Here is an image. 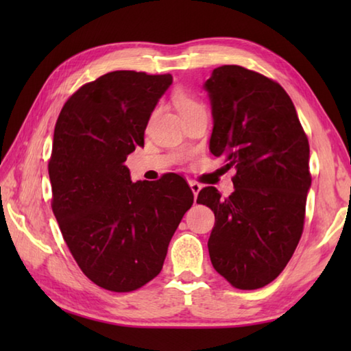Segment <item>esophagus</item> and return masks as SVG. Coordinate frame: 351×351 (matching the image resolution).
<instances>
[{
    "mask_svg": "<svg viewBox=\"0 0 351 351\" xmlns=\"http://www.w3.org/2000/svg\"><path fill=\"white\" fill-rule=\"evenodd\" d=\"M189 184H190V189H191V191H193V195H195V197L199 195V191L202 190V185H200L199 182H196V181H189Z\"/></svg>",
    "mask_w": 351,
    "mask_h": 351,
    "instance_id": "34e87169",
    "label": "esophagus"
}]
</instances>
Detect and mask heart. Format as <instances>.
Masks as SVG:
<instances>
[{"mask_svg":"<svg viewBox=\"0 0 351 351\" xmlns=\"http://www.w3.org/2000/svg\"><path fill=\"white\" fill-rule=\"evenodd\" d=\"M173 102H175L176 108L180 110V113L182 114V117L185 114L191 113V111H196V110L204 108L202 104H200L195 98V96L190 95L189 92H185V90H176L173 93Z\"/></svg>","mask_w":351,"mask_h":351,"instance_id":"b5f03b06","label":"heart"}]
</instances>
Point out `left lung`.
<instances>
[{
	"instance_id": "left-lung-1",
	"label": "left lung",
	"mask_w": 351,
	"mask_h": 351,
	"mask_svg": "<svg viewBox=\"0 0 351 351\" xmlns=\"http://www.w3.org/2000/svg\"><path fill=\"white\" fill-rule=\"evenodd\" d=\"M204 88L213 111L210 151L235 167V191L200 190L215 225L208 250L215 271L240 289L282 273L300 241L311 189L309 143L293 101L276 81L237 64L214 69Z\"/></svg>"
}]
</instances>
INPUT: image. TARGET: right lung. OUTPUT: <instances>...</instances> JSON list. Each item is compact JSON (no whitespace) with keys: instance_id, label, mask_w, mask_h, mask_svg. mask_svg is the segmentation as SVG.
I'll return each mask as SVG.
<instances>
[{"instance_id":"add662e5","label":"right lung","mask_w":351,"mask_h":351,"mask_svg":"<svg viewBox=\"0 0 351 351\" xmlns=\"http://www.w3.org/2000/svg\"><path fill=\"white\" fill-rule=\"evenodd\" d=\"M170 73L114 71L84 84L57 119L48 164L52 213L88 279L130 293L161 271L169 243L193 205L176 173L132 182L126 156L145 145Z\"/></svg>"}]
</instances>
